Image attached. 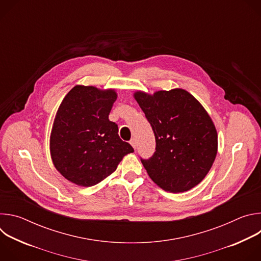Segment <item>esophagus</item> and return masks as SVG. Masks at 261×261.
Returning a JSON list of instances; mask_svg holds the SVG:
<instances>
[{"mask_svg":"<svg viewBox=\"0 0 261 261\" xmlns=\"http://www.w3.org/2000/svg\"><path fill=\"white\" fill-rule=\"evenodd\" d=\"M130 144L133 146V148H134V150H135V148H136V145H137L136 139H135V138H132V139L130 140Z\"/></svg>","mask_w":261,"mask_h":261,"instance_id":"esophagus-1","label":"esophagus"}]
</instances>
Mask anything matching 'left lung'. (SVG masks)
<instances>
[{"mask_svg": "<svg viewBox=\"0 0 261 261\" xmlns=\"http://www.w3.org/2000/svg\"><path fill=\"white\" fill-rule=\"evenodd\" d=\"M155 138L156 152L141 160L147 174L161 189L189 191L208 173L218 151L215 124L201 103L184 89L148 94L136 91Z\"/></svg>", "mask_w": 261, "mask_h": 261, "instance_id": "8db88e82", "label": "left lung"}]
</instances>
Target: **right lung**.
I'll return each instance as SVG.
<instances>
[{
  "label": "right lung",
  "instance_id": "obj_1",
  "mask_svg": "<svg viewBox=\"0 0 261 261\" xmlns=\"http://www.w3.org/2000/svg\"><path fill=\"white\" fill-rule=\"evenodd\" d=\"M117 98L115 89L77 85L61 102L49 152L56 169L69 181L82 187L97 185L134 152L120 138L118 125L108 120Z\"/></svg>",
  "mask_w": 261,
  "mask_h": 261
}]
</instances>
